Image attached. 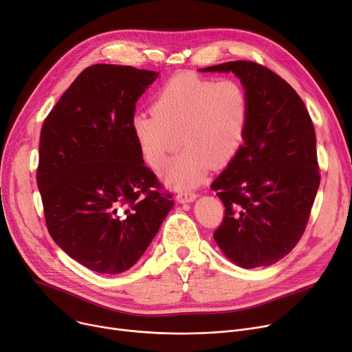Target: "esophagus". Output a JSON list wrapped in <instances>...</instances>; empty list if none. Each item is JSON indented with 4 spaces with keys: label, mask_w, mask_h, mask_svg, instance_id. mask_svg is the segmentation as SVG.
I'll list each match as a JSON object with an SVG mask.
<instances>
[{
    "label": "esophagus",
    "mask_w": 352,
    "mask_h": 352,
    "mask_svg": "<svg viewBox=\"0 0 352 352\" xmlns=\"http://www.w3.org/2000/svg\"><path fill=\"white\" fill-rule=\"evenodd\" d=\"M197 194L192 191H181L177 194V201L181 202V204H186V202H192L197 199Z\"/></svg>",
    "instance_id": "esophagus-1"
}]
</instances>
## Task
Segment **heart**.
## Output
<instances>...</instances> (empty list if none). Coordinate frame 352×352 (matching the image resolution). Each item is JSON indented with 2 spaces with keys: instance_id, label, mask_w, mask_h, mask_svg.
Listing matches in <instances>:
<instances>
[{
  "instance_id": "heart-1",
  "label": "heart",
  "mask_w": 352,
  "mask_h": 352,
  "mask_svg": "<svg viewBox=\"0 0 352 352\" xmlns=\"http://www.w3.org/2000/svg\"><path fill=\"white\" fill-rule=\"evenodd\" d=\"M250 120L245 87L232 78L210 80L192 72L171 77L153 101V113L133 118V133L145 162L175 188L198 186L211 166L231 162L241 150Z\"/></svg>"
}]
</instances>
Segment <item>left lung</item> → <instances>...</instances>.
I'll use <instances>...</instances> for the list:
<instances>
[{"instance_id": "left-lung-1", "label": "left lung", "mask_w": 352, "mask_h": 352, "mask_svg": "<svg viewBox=\"0 0 352 352\" xmlns=\"http://www.w3.org/2000/svg\"><path fill=\"white\" fill-rule=\"evenodd\" d=\"M234 72L250 97L245 140L211 184L224 202L214 239L243 268L280 261L301 239L320 187L316 131L295 89L252 61L202 68Z\"/></svg>"}]
</instances>
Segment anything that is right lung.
Wrapping results in <instances>:
<instances>
[{
	"label": "right lung",
	"mask_w": 352,
	"mask_h": 352,
	"mask_svg": "<svg viewBox=\"0 0 352 352\" xmlns=\"http://www.w3.org/2000/svg\"><path fill=\"white\" fill-rule=\"evenodd\" d=\"M157 77L129 65H91L41 128L36 186L48 232L100 274L131 268L174 206L133 133L135 104Z\"/></svg>",
	"instance_id": "1"
}]
</instances>
